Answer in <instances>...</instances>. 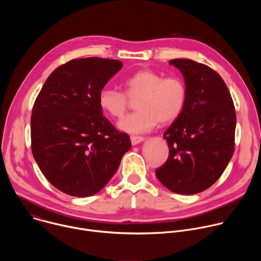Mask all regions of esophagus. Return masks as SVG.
<instances>
[{
  "instance_id": "1",
  "label": "esophagus",
  "mask_w": 261,
  "mask_h": 261,
  "mask_svg": "<svg viewBox=\"0 0 261 261\" xmlns=\"http://www.w3.org/2000/svg\"><path fill=\"white\" fill-rule=\"evenodd\" d=\"M130 139H131L132 145H136V144H138V143H140L144 140V138L141 137V136H131Z\"/></svg>"
}]
</instances>
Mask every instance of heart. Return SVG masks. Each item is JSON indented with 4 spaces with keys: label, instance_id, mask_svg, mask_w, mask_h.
Here are the masks:
<instances>
[{
    "label": "heart",
    "instance_id": "obj_1",
    "mask_svg": "<svg viewBox=\"0 0 261 261\" xmlns=\"http://www.w3.org/2000/svg\"><path fill=\"white\" fill-rule=\"evenodd\" d=\"M123 92L103 88L98 94V104L105 114L121 119L129 106V99H136L135 113L123 119L118 127L131 134L144 133L160 124L175 121L187 100V88L177 76L164 77L151 69H142L124 80Z\"/></svg>",
    "mask_w": 261,
    "mask_h": 261
}]
</instances>
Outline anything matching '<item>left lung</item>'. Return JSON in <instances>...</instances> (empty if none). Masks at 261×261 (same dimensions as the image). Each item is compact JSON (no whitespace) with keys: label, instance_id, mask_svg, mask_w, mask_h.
I'll return each instance as SVG.
<instances>
[{"label":"left lung","instance_id":"left-lung-1","mask_svg":"<svg viewBox=\"0 0 261 261\" xmlns=\"http://www.w3.org/2000/svg\"><path fill=\"white\" fill-rule=\"evenodd\" d=\"M169 64L182 74L187 100L180 116L163 134L169 156L155 172L168 190L192 195L210 188L230 161L236 110L216 71L188 59L171 60Z\"/></svg>","mask_w":261,"mask_h":261}]
</instances>
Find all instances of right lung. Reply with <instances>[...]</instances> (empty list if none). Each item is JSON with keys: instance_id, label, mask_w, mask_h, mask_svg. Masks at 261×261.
<instances>
[{"instance_id": "1", "label": "right lung", "mask_w": 261, "mask_h": 261, "mask_svg": "<svg viewBox=\"0 0 261 261\" xmlns=\"http://www.w3.org/2000/svg\"><path fill=\"white\" fill-rule=\"evenodd\" d=\"M123 67L117 60L86 58L58 67L37 97L31 118L32 152L60 191L89 197L102 190L131 148L98 104V94Z\"/></svg>"}]
</instances>
